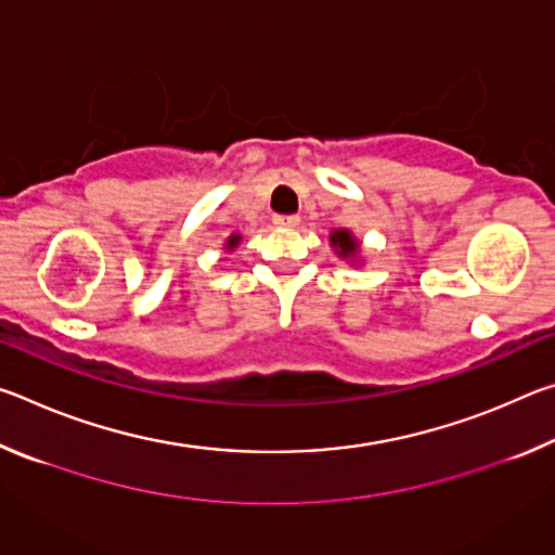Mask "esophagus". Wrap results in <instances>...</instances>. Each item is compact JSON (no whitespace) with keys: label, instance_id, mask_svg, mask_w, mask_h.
Masks as SVG:
<instances>
[{"label":"esophagus","instance_id":"34e87169","mask_svg":"<svg viewBox=\"0 0 555 555\" xmlns=\"http://www.w3.org/2000/svg\"><path fill=\"white\" fill-rule=\"evenodd\" d=\"M298 222H300L298 215H276V218H274V224H276V228H286V230L296 228Z\"/></svg>","mask_w":555,"mask_h":555}]
</instances>
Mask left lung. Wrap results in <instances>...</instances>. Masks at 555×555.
I'll use <instances>...</instances> for the list:
<instances>
[{
	"instance_id": "obj_1",
	"label": "left lung",
	"mask_w": 555,
	"mask_h": 555,
	"mask_svg": "<svg viewBox=\"0 0 555 555\" xmlns=\"http://www.w3.org/2000/svg\"><path fill=\"white\" fill-rule=\"evenodd\" d=\"M331 247L337 257L347 261V264L352 267L360 264V255H362L360 240H357L347 228H337L331 232Z\"/></svg>"
}]
</instances>
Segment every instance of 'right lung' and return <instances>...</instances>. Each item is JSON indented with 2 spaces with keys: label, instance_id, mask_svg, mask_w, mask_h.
I'll use <instances>...</instances> for the list:
<instances>
[{
  "label": "right lung",
  "instance_id": "add662e5",
  "mask_svg": "<svg viewBox=\"0 0 555 555\" xmlns=\"http://www.w3.org/2000/svg\"><path fill=\"white\" fill-rule=\"evenodd\" d=\"M242 244V234L240 232H232L228 240H224V244H222V249H224V255H232L234 249H237Z\"/></svg>",
  "mask_w": 555,
  "mask_h": 555
}]
</instances>
